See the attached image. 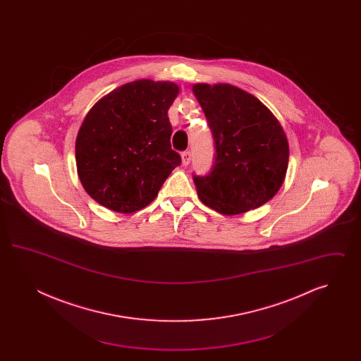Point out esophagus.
I'll return each instance as SVG.
<instances>
[{"label":"esophagus","instance_id":"34e87169","mask_svg":"<svg viewBox=\"0 0 361 361\" xmlns=\"http://www.w3.org/2000/svg\"><path fill=\"white\" fill-rule=\"evenodd\" d=\"M181 159H183V165L187 166L189 162H190V153L189 152H183L181 153Z\"/></svg>","mask_w":361,"mask_h":361}]
</instances>
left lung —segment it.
I'll return each instance as SVG.
<instances>
[{"mask_svg": "<svg viewBox=\"0 0 361 361\" xmlns=\"http://www.w3.org/2000/svg\"><path fill=\"white\" fill-rule=\"evenodd\" d=\"M215 142L214 169L193 181L202 203L233 216L268 203L281 188L290 146L283 126L257 97L230 84H193Z\"/></svg>", "mask_w": 361, "mask_h": 361, "instance_id": "8db88e82", "label": "left lung"}]
</instances>
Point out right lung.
Here are the masks:
<instances>
[{"instance_id":"add662e5","label":"right lung","mask_w":361,"mask_h":361,"mask_svg":"<svg viewBox=\"0 0 361 361\" xmlns=\"http://www.w3.org/2000/svg\"><path fill=\"white\" fill-rule=\"evenodd\" d=\"M172 81L137 80L103 96L86 114L75 164L86 193L121 214L149 206L181 158L171 147Z\"/></svg>"}]
</instances>
